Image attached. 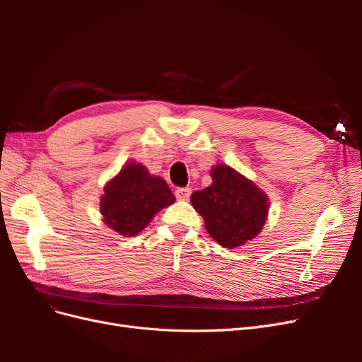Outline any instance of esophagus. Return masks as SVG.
I'll return each instance as SVG.
<instances>
[{
	"mask_svg": "<svg viewBox=\"0 0 362 362\" xmlns=\"http://www.w3.org/2000/svg\"><path fill=\"white\" fill-rule=\"evenodd\" d=\"M192 190L189 187H180L175 190V196H177L178 201H187L190 198Z\"/></svg>",
	"mask_w": 362,
	"mask_h": 362,
	"instance_id": "34e87169",
	"label": "esophagus"
}]
</instances>
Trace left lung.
Wrapping results in <instances>:
<instances>
[{"instance_id":"obj_1","label":"left lung","mask_w":362,"mask_h":362,"mask_svg":"<svg viewBox=\"0 0 362 362\" xmlns=\"http://www.w3.org/2000/svg\"><path fill=\"white\" fill-rule=\"evenodd\" d=\"M210 175L213 184L194 192L190 202L218 245L243 246L259 234L267 221V194L226 164H217Z\"/></svg>"}]
</instances>
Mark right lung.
Instances as JSON below:
<instances>
[{"mask_svg":"<svg viewBox=\"0 0 362 362\" xmlns=\"http://www.w3.org/2000/svg\"><path fill=\"white\" fill-rule=\"evenodd\" d=\"M173 202L175 196L166 181L151 175L144 164L129 161L105 184L100 211L108 228L120 235L133 237Z\"/></svg>","mask_w":362,"mask_h":362,"instance_id":"right-lung-1","label":"right lung"}]
</instances>
